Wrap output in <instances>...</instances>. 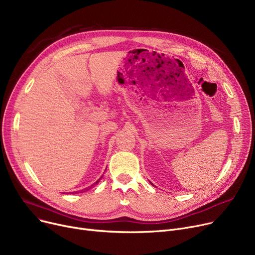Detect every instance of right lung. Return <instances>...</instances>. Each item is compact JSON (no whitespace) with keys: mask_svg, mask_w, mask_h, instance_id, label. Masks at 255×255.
<instances>
[{"mask_svg":"<svg viewBox=\"0 0 255 255\" xmlns=\"http://www.w3.org/2000/svg\"><path fill=\"white\" fill-rule=\"evenodd\" d=\"M98 182H99V180H98V181H97V182H96V183H95V184H94V185H96V184H97V183H98ZM94 185H92V186H94ZM90 188H91V187H90ZM90 188H86V189H84V190H83V191H87V190H89V189H90ZM75 193H76V192H75Z\"/></svg>","mask_w":255,"mask_h":255,"instance_id":"add662e5","label":"right lung"}]
</instances>
